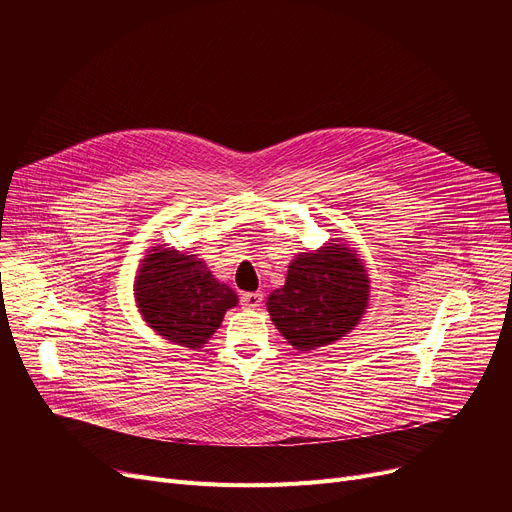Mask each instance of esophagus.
<instances>
[{"instance_id":"obj_1","label":"esophagus","mask_w":512,"mask_h":512,"mask_svg":"<svg viewBox=\"0 0 512 512\" xmlns=\"http://www.w3.org/2000/svg\"><path fill=\"white\" fill-rule=\"evenodd\" d=\"M261 303H263V294L259 290L257 292H245L240 297V305L245 309H257Z\"/></svg>"}]
</instances>
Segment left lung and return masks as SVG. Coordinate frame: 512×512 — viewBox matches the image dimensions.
I'll use <instances>...</instances> for the list:
<instances>
[{"mask_svg": "<svg viewBox=\"0 0 512 512\" xmlns=\"http://www.w3.org/2000/svg\"><path fill=\"white\" fill-rule=\"evenodd\" d=\"M369 292L359 251L332 238L290 261L284 286L267 297V311L288 344L309 353L355 330L369 307Z\"/></svg>", "mask_w": 512, "mask_h": 512, "instance_id": "left-lung-1", "label": "left lung"}]
</instances>
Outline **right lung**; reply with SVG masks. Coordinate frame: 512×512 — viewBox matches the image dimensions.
Masks as SVG:
<instances>
[{"instance_id":"right-lung-1","label":"right lung","mask_w":512,"mask_h":512,"mask_svg":"<svg viewBox=\"0 0 512 512\" xmlns=\"http://www.w3.org/2000/svg\"><path fill=\"white\" fill-rule=\"evenodd\" d=\"M134 301L153 332L174 344L201 348L226 311L238 305V294L215 278L199 255L157 245L139 263Z\"/></svg>"}]
</instances>
